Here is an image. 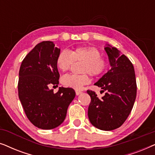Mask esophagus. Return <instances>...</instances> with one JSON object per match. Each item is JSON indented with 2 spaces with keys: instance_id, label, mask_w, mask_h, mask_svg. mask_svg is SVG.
I'll return each instance as SVG.
<instances>
[{
  "instance_id": "obj_1",
  "label": "esophagus",
  "mask_w": 155,
  "mask_h": 155,
  "mask_svg": "<svg viewBox=\"0 0 155 155\" xmlns=\"http://www.w3.org/2000/svg\"><path fill=\"white\" fill-rule=\"evenodd\" d=\"M75 93H76V95H79L82 93L81 91H79V90H76L75 91Z\"/></svg>"
}]
</instances>
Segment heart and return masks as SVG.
<instances>
[{"label": "heart", "instance_id": "heart-1", "mask_svg": "<svg viewBox=\"0 0 155 155\" xmlns=\"http://www.w3.org/2000/svg\"><path fill=\"white\" fill-rule=\"evenodd\" d=\"M73 61H81L84 64L82 68L84 73H88L92 76L101 75L108 67V61L103 57L99 51L95 47L81 46L67 51H62L56 59L57 66L62 72L68 71ZM87 75H77L73 74L65 75L61 78V83L68 87L80 90L85 84L90 83Z\"/></svg>", "mask_w": 155, "mask_h": 155}]
</instances>
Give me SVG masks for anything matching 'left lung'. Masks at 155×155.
<instances>
[{
    "label": "left lung",
    "instance_id": "8db88e82",
    "mask_svg": "<svg viewBox=\"0 0 155 155\" xmlns=\"http://www.w3.org/2000/svg\"><path fill=\"white\" fill-rule=\"evenodd\" d=\"M104 50L111 69L94 84L105 91V95L99 99L93 91L87 92L91 97L88 107L90 123L97 128L108 131L119 128L127 119L136 98L137 85L130 60L109 44H106Z\"/></svg>",
    "mask_w": 155,
    "mask_h": 155
}]
</instances>
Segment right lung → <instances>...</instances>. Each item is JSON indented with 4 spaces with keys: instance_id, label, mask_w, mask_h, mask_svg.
Segmentation results:
<instances>
[{
    "instance_id": "1",
    "label": "right lung",
    "mask_w": 155,
    "mask_h": 155,
    "mask_svg": "<svg viewBox=\"0 0 155 155\" xmlns=\"http://www.w3.org/2000/svg\"><path fill=\"white\" fill-rule=\"evenodd\" d=\"M60 52L53 41H42L25 56L19 72L18 95L23 109L31 124L44 130L64 121L75 97L72 88L59 87L56 93L48 88L59 83L56 59Z\"/></svg>"
}]
</instances>
